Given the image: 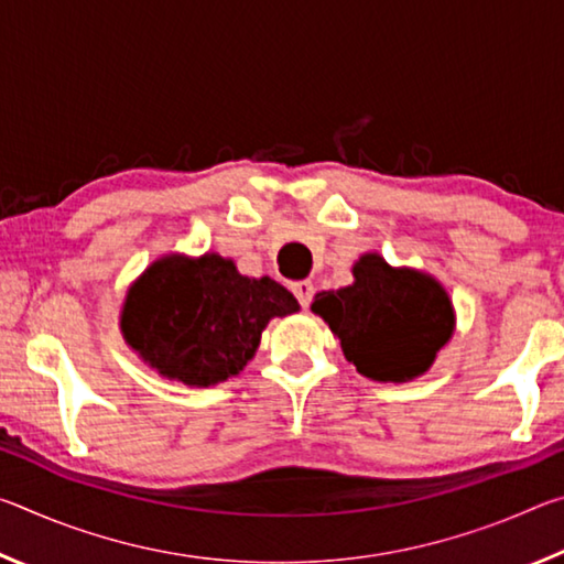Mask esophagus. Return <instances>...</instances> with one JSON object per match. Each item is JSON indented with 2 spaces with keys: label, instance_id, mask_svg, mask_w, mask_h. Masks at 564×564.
Masks as SVG:
<instances>
[{
  "label": "esophagus",
  "instance_id": "esophagus-1",
  "mask_svg": "<svg viewBox=\"0 0 564 564\" xmlns=\"http://www.w3.org/2000/svg\"><path fill=\"white\" fill-rule=\"evenodd\" d=\"M291 291H293L295 299H299L301 308H308L311 301H313V293H316V289H313L311 281H295V283H291Z\"/></svg>",
  "mask_w": 564,
  "mask_h": 564
}]
</instances>
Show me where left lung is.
<instances>
[{
    "label": "left lung",
    "instance_id": "obj_1",
    "mask_svg": "<svg viewBox=\"0 0 564 564\" xmlns=\"http://www.w3.org/2000/svg\"><path fill=\"white\" fill-rule=\"evenodd\" d=\"M356 283L318 293L313 313L338 336L343 356L373 380H403L425 373L453 336V308L431 275L390 269L376 253L352 269Z\"/></svg>",
    "mask_w": 564,
    "mask_h": 564
}]
</instances>
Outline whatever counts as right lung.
I'll return each mask as SVG.
<instances>
[{
  "mask_svg": "<svg viewBox=\"0 0 564 564\" xmlns=\"http://www.w3.org/2000/svg\"><path fill=\"white\" fill-rule=\"evenodd\" d=\"M295 311L281 283L246 279L221 256H169L131 285L121 330L161 376L206 388L243 370L269 321Z\"/></svg>",
  "mask_w": 564,
  "mask_h": 564,
  "instance_id": "add662e5",
  "label": "right lung"
}]
</instances>
